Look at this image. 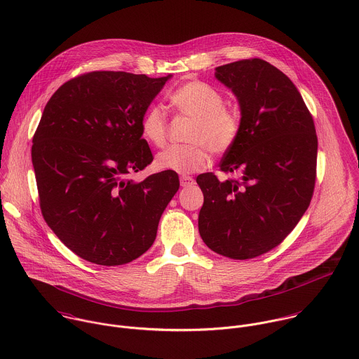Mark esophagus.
Wrapping results in <instances>:
<instances>
[{
    "label": "esophagus",
    "instance_id": "1",
    "mask_svg": "<svg viewBox=\"0 0 359 359\" xmlns=\"http://www.w3.org/2000/svg\"><path fill=\"white\" fill-rule=\"evenodd\" d=\"M180 184H182L183 187H189V186L194 184V179H193L191 176H182V177H180Z\"/></svg>",
    "mask_w": 359,
    "mask_h": 359
}]
</instances>
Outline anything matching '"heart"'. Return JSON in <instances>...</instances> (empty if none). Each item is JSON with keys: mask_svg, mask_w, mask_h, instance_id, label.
Returning a JSON list of instances; mask_svg holds the SVG:
<instances>
[{"mask_svg": "<svg viewBox=\"0 0 359 359\" xmlns=\"http://www.w3.org/2000/svg\"><path fill=\"white\" fill-rule=\"evenodd\" d=\"M170 103L179 114L191 118L187 127L189 144L175 145L156 156V166L180 175L203 170L215 155L229 152L242 133V113L235 106L224 104L219 90L203 81H189L172 95ZM141 133L155 147H163L169 134L165 111L151 106L141 117Z\"/></svg>", "mask_w": 359, "mask_h": 359, "instance_id": "b5f03b06", "label": "heart"}]
</instances>
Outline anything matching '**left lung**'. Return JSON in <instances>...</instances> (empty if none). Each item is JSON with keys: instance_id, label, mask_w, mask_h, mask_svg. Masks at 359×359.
<instances>
[{"instance_id": "obj_1", "label": "left lung", "mask_w": 359, "mask_h": 359, "mask_svg": "<svg viewBox=\"0 0 359 359\" xmlns=\"http://www.w3.org/2000/svg\"><path fill=\"white\" fill-rule=\"evenodd\" d=\"M215 76L236 95L242 133L218 180L197 176L204 194L198 231L215 253L248 260L277 248L308 210L316 183L313 117L292 81L262 58L217 67Z\"/></svg>"}]
</instances>
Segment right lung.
I'll list each match as a JSON object with an SVG mask.
<instances>
[{
	"mask_svg": "<svg viewBox=\"0 0 359 359\" xmlns=\"http://www.w3.org/2000/svg\"><path fill=\"white\" fill-rule=\"evenodd\" d=\"M169 78L86 72L62 83L43 110L32 145L40 210L86 262L121 266L144 255L179 190L172 170L128 179L154 161L141 117Z\"/></svg>",
	"mask_w": 359,
	"mask_h": 359,
	"instance_id": "1",
	"label": "right lung"
}]
</instances>
